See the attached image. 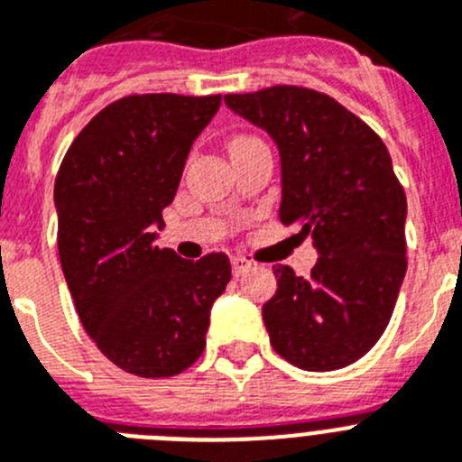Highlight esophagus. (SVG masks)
<instances>
[{
  "label": "esophagus",
  "instance_id": "obj_1",
  "mask_svg": "<svg viewBox=\"0 0 462 462\" xmlns=\"http://www.w3.org/2000/svg\"><path fill=\"white\" fill-rule=\"evenodd\" d=\"M250 268H254V261L245 259V256H234L231 259V271H234V275H243V273H247Z\"/></svg>",
  "mask_w": 462,
  "mask_h": 462
}]
</instances>
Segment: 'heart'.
I'll list each match as a JSON object with an SVG mask.
<instances>
[{
    "label": "heart",
    "mask_w": 462,
    "mask_h": 462,
    "mask_svg": "<svg viewBox=\"0 0 462 462\" xmlns=\"http://www.w3.org/2000/svg\"><path fill=\"white\" fill-rule=\"evenodd\" d=\"M243 138H250V136H236L234 141H243Z\"/></svg>",
    "instance_id": "1"
}]
</instances>
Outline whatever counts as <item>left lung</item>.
Masks as SVG:
<instances>
[{
    "label": "left lung",
    "instance_id": "obj_1",
    "mask_svg": "<svg viewBox=\"0 0 462 462\" xmlns=\"http://www.w3.org/2000/svg\"><path fill=\"white\" fill-rule=\"evenodd\" d=\"M224 101L277 143L280 219L319 252L310 277L273 266L277 291L261 310L273 349L312 373L352 365L389 326L407 271V199L389 150L317 89L275 85Z\"/></svg>",
    "mask_w": 462,
    "mask_h": 462
}]
</instances>
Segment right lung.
I'll return each mask as SVG.
<instances>
[{"mask_svg":"<svg viewBox=\"0 0 462 462\" xmlns=\"http://www.w3.org/2000/svg\"><path fill=\"white\" fill-rule=\"evenodd\" d=\"M219 104L222 94L122 97L85 125L57 171V250L76 312L101 354L136 377H175L199 361L231 280L222 252L187 261L154 245Z\"/></svg>","mask_w":462,"mask_h":462,"instance_id":"add662e5","label":"right lung"}]
</instances>
